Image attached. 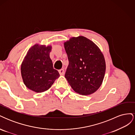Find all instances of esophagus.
I'll use <instances>...</instances> for the list:
<instances>
[{
	"label": "esophagus",
	"instance_id": "34e87169",
	"mask_svg": "<svg viewBox=\"0 0 135 135\" xmlns=\"http://www.w3.org/2000/svg\"><path fill=\"white\" fill-rule=\"evenodd\" d=\"M59 72L60 74L61 75H64V74H65V70H64L63 69H60V70H59Z\"/></svg>",
	"mask_w": 135,
	"mask_h": 135
}]
</instances>
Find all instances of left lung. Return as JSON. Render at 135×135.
Wrapping results in <instances>:
<instances>
[{
    "mask_svg": "<svg viewBox=\"0 0 135 135\" xmlns=\"http://www.w3.org/2000/svg\"><path fill=\"white\" fill-rule=\"evenodd\" d=\"M64 47L69 60L65 77L73 90L81 95L96 91L103 82L106 69L100 49L82 36L70 38Z\"/></svg>",
    "mask_w": 135,
    "mask_h": 135,
    "instance_id": "obj_1",
    "label": "left lung"
}]
</instances>
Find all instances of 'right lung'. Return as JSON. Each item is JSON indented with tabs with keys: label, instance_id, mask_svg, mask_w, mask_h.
<instances>
[{
	"label": "right lung",
	"instance_id": "1",
	"mask_svg": "<svg viewBox=\"0 0 135 135\" xmlns=\"http://www.w3.org/2000/svg\"><path fill=\"white\" fill-rule=\"evenodd\" d=\"M51 47L34 45L28 50L21 65L24 84L31 90L43 92L50 88L60 76L54 69L50 53Z\"/></svg>",
	"mask_w": 135,
	"mask_h": 135
}]
</instances>
